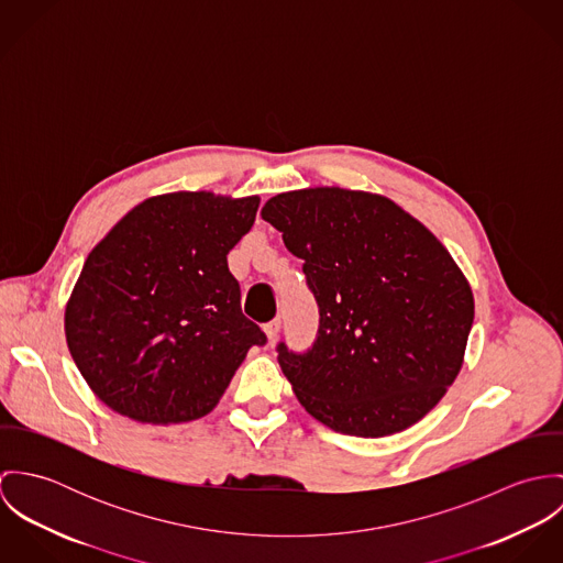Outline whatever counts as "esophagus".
Wrapping results in <instances>:
<instances>
[{"instance_id":"obj_1","label":"esophagus","mask_w":563,"mask_h":563,"mask_svg":"<svg viewBox=\"0 0 563 563\" xmlns=\"http://www.w3.org/2000/svg\"><path fill=\"white\" fill-rule=\"evenodd\" d=\"M279 329H282V319H273V321H268L264 324V331H266L268 340H275L277 333H279Z\"/></svg>"}]
</instances>
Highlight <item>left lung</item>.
<instances>
[{
	"label": "left lung",
	"instance_id": "left-lung-1",
	"mask_svg": "<svg viewBox=\"0 0 563 563\" xmlns=\"http://www.w3.org/2000/svg\"><path fill=\"white\" fill-rule=\"evenodd\" d=\"M262 219L303 260L319 306L312 346L277 344L299 402L360 438L420 420L455 382L475 319L451 253L397 203L362 190L282 192Z\"/></svg>",
	"mask_w": 563,
	"mask_h": 563
}]
</instances>
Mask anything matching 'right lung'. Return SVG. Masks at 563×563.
Instances as JSON below:
<instances>
[{"label":"right lung","instance_id":"right-lung-1","mask_svg":"<svg viewBox=\"0 0 563 563\" xmlns=\"http://www.w3.org/2000/svg\"><path fill=\"white\" fill-rule=\"evenodd\" d=\"M260 199L170 192L128 212L81 266L65 312L71 357L110 409L141 422L206 416L266 333L242 314L228 253Z\"/></svg>","mask_w":563,"mask_h":563}]
</instances>
